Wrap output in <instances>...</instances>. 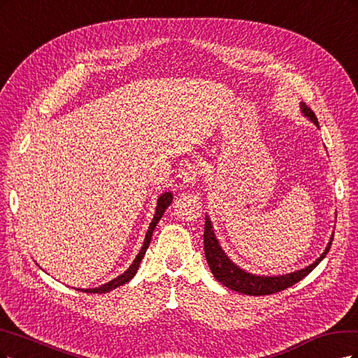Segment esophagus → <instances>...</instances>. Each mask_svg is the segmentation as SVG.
<instances>
[{
    "mask_svg": "<svg viewBox=\"0 0 358 358\" xmlns=\"http://www.w3.org/2000/svg\"><path fill=\"white\" fill-rule=\"evenodd\" d=\"M201 177V168L194 164H187L186 168L181 171V180L186 182L187 186H194Z\"/></svg>",
    "mask_w": 358,
    "mask_h": 358,
    "instance_id": "obj_1",
    "label": "esophagus"
}]
</instances>
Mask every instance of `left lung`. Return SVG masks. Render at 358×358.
Instances as JSON below:
<instances>
[{
    "label": "left lung",
    "mask_w": 358,
    "mask_h": 358,
    "mask_svg": "<svg viewBox=\"0 0 358 358\" xmlns=\"http://www.w3.org/2000/svg\"><path fill=\"white\" fill-rule=\"evenodd\" d=\"M301 110L305 117H308L310 122H313L317 128L320 129V124L317 120V116L314 111L310 110L305 103H301ZM334 234V232H333ZM333 242V235L330 236L329 244L326 250L322 251V255L314 262L310 263L309 266L290 272L285 275H256L247 272L242 268H239L236 263L229 259V256L222 248L220 242H218L215 234H214V227L210 215H205V232H203V248H205V257L206 263L214 275V278L226 285L230 290H235L242 294H248V296H264V294H273L278 293L281 290H285L287 287H292L293 284L299 282L305 276L313 272L317 264L327 256V252L330 250V245Z\"/></svg>",
    "instance_id": "1"
}]
</instances>
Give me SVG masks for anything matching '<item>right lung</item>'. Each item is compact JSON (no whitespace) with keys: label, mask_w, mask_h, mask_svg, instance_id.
<instances>
[{"label":"right lung","mask_w":358,"mask_h":358,"mask_svg":"<svg viewBox=\"0 0 358 358\" xmlns=\"http://www.w3.org/2000/svg\"><path fill=\"white\" fill-rule=\"evenodd\" d=\"M172 198H174V196H172L171 192H165V193H162V194L159 196L157 205H156V213H155V217H153L152 223H150V226H148V230H147L144 242H143V247H141L140 252H138V255H136V257H135V260L132 262L131 266H129L128 269H126L122 275H119L117 278H114V280L108 281L107 284H102V285L95 287V288H80V290L86 292V293H108V292L114 290V288H117V287L126 284L128 281H131V280L134 278V276H135L138 268H140V263H141V260H143V257H144V255H145V251H147V248H148V245H150V241H152V236H153V232H155V227H156V224L159 223L160 218H162V215H164V213L166 211L168 206L171 205Z\"/></svg>","instance_id":"1"}]
</instances>
